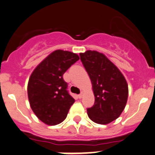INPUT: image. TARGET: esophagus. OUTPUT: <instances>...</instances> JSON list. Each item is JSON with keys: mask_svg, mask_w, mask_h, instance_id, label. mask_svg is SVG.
Wrapping results in <instances>:
<instances>
[{"mask_svg": "<svg viewBox=\"0 0 155 155\" xmlns=\"http://www.w3.org/2000/svg\"><path fill=\"white\" fill-rule=\"evenodd\" d=\"M78 97L79 99H81L82 97H83V93H81L79 95H78Z\"/></svg>", "mask_w": 155, "mask_h": 155, "instance_id": "obj_1", "label": "esophagus"}]
</instances>
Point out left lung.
<instances>
[{
    "label": "left lung",
    "mask_w": 155,
    "mask_h": 155,
    "mask_svg": "<svg viewBox=\"0 0 155 155\" xmlns=\"http://www.w3.org/2000/svg\"><path fill=\"white\" fill-rule=\"evenodd\" d=\"M81 61L93 86L95 101L87 109L90 119L98 124H108L117 119L126 107L127 82L123 74L102 53L87 51L80 54Z\"/></svg>",
    "instance_id": "1"
}]
</instances>
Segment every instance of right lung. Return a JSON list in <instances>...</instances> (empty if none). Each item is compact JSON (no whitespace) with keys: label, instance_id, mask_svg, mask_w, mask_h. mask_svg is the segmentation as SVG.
<instances>
[{"label":"right lung","instance_id":"right-lung-1","mask_svg":"<svg viewBox=\"0 0 155 155\" xmlns=\"http://www.w3.org/2000/svg\"><path fill=\"white\" fill-rule=\"evenodd\" d=\"M78 60L77 54L56 50L31 74L27 87L29 104L36 116L45 124L55 126L63 122L74 103L63 74Z\"/></svg>","mask_w":155,"mask_h":155}]
</instances>
